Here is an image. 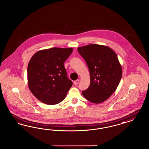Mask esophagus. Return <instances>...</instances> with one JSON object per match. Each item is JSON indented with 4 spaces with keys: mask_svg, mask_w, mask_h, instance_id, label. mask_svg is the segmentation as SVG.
<instances>
[{
    "mask_svg": "<svg viewBox=\"0 0 149 149\" xmlns=\"http://www.w3.org/2000/svg\"><path fill=\"white\" fill-rule=\"evenodd\" d=\"M79 82V80H77L74 81V85H77Z\"/></svg>",
    "mask_w": 149,
    "mask_h": 149,
    "instance_id": "esophagus-1",
    "label": "esophagus"
}]
</instances>
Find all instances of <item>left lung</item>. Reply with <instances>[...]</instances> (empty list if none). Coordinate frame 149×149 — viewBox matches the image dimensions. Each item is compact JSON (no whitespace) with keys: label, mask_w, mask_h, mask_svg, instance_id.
Here are the masks:
<instances>
[{"label":"left lung","mask_w":149,"mask_h":149,"mask_svg":"<svg viewBox=\"0 0 149 149\" xmlns=\"http://www.w3.org/2000/svg\"><path fill=\"white\" fill-rule=\"evenodd\" d=\"M85 60L90 74V85L82 92L91 102L99 104L116 91L122 77V67L115 51L108 46L90 44L77 48Z\"/></svg>","instance_id":"1"}]
</instances>
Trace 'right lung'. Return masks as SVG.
I'll list each match as a JSON object with an SVG mask.
<instances>
[{
  "instance_id": "obj_1",
  "label": "right lung",
  "mask_w": 149,
  "mask_h": 149,
  "mask_svg": "<svg viewBox=\"0 0 149 149\" xmlns=\"http://www.w3.org/2000/svg\"><path fill=\"white\" fill-rule=\"evenodd\" d=\"M72 48L54 47L40 50L32 56L27 68L28 85L41 102L54 105L61 102L72 85L67 77L64 62Z\"/></svg>"
}]
</instances>
